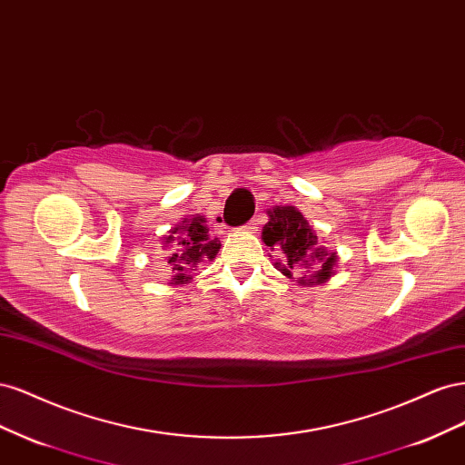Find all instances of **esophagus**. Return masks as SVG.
Returning a JSON list of instances; mask_svg holds the SVG:
<instances>
[{
	"label": "esophagus",
	"instance_id": "obj_1",
	"mask_svg": "<svg viewBox=\"0 0 465 465\" xmlns=\"http://www.w3.org/2000/svg\"><path fill=\"white\" fill-rule=\"evenodd\" d=\"M256 224H258V221H256V219H252L250 223H246V227H244V229H246V231H256V229H258Z\"/></svg>",
	"mask_w": 465,
	"mask_h": 465
}]
</instances>
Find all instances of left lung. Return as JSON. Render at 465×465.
Segmentation results:
<instances>
[{"label":"left lung","instance_id":"left-lung-1","mask_svg":"<svg viewBox=\"0 0 465 465\" xmlns=\"http://www.w3.org/2000/svg\"><path fill=\"white\" fill-rule=\"evenodd\" d=\"M267 215H270V221L263 224L262 241L265 246L279 248L283 254V258L275 262L281 273L294 279L301 270H312V263H316L318 267L314 273L299 277L301 285L323 283L335 273V252L316 246L318 236L297 207L275 205L267 211Z\"/></svg>","mask_w":465,"mask_h":465}]
</instances>
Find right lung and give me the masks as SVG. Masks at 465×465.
Instances as JSON below:
<instances>
[{
	"mask_svg": "<svg viewBox=\"0 0 465 465\" xmlns=\"http://www.w3.org/2000/svg\"><path fill=\"white\" fill-rule=\"evenodd\" d=\"M164 244H173V254L168 263L173 265L171 285H184L192 279L190 270H198L200 263L211 262L221 248L219 238H211L205 227V217L193 215L184 219L178 227L171 229V234L164 238Z\"/></svg>",
	"mask_w": 465,
	"mask_h": 465,
	"instance_id": "1",
	"label": "right lung"
}]
</instances>
